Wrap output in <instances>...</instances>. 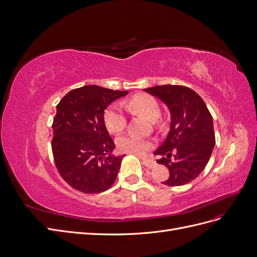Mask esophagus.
I'll list each match as a JSON object with an SVG mask.
<instances>
[{
    "label": "esophagus",
    "instance_id": "obj_1",
    "mask_svg": "<svg viewBox=\"0 0 257 257\" xmlns=\"http://www.w3.org/2000/svg\"><path fill=\"white\" fill-rule=\"evenodd\" d=\"M142 160H143V164H144L147 168H153V167L156 166V162H155L154 160L148 159V158H143Z\"/></svg>",
    "mask_w": 257,
    "mask_h": 257
}]
</instances>
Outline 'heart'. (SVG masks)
I'll return each mask as SVG.
<instances>
[{
	"label": "heart",
	"mask_w": 257,
	"mask_h": 257,
	"mask_svg": "<svg viewBox=\"0 0 257 257\" xmlns=\"http://www.w3.org/2000/svg\"><path fill=\"white\" fill-rule=\"evenodd\" d=\"M127 108L138 114H141L148 119H156L159 117L161 109L157 99L149 94L140 93L132 96L126 102ZM104 125L111 134H119L126 127V114L120 109L118 104H111L104 111ZM116 147L121 153L142 155L151 147V142L148 140L139 139L132 136H122L116 139Z\"/></svg>",
	"instance_id": "1"
}]
</instances>
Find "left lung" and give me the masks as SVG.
Wrapping results in <instances>:
<instances>
[{
    "label": "left lung",
    "instance_id": "1",
    "mask_svg": "<svg viewBox=\"0 0 257 257\" xmlns=\"http://www.w3.org/2000/svg\"><path fill=\"white\" fill-rule=\"evenodd\" d=\"M162 100L172 121L165 141L156 151L157 163L165 165L169 177L164 184L180 186L201 174L215 146L213 117L199 95L184 85L164 84L144 89Z\"/></svg>",
    "mask_w": 257,
    "mask_h": 257
}]
</instances>
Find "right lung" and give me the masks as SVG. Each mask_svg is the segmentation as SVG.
<instances>
[{"mask_svg": "<svg viewBox=\"0 0 257 257\" xmlns=\"http://www.w3.org/2000/svg\"><path fill=\"white\" fill-rule=\"evenodd\" d=\"M128 91L84 85L70 91L57 104L52 151L57 170L70 186L85 194L109 189L123 156L111 155L114 142L104 126L103 112Z\"/></svg>", "mask_w": 257, "mask_h": 257, "instance_id": "add662e5", "label": "right lung"}]
</instances>
